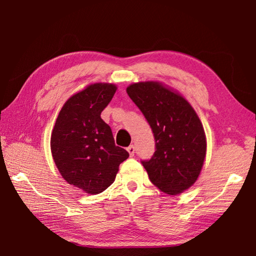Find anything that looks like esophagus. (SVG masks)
<instances>
[{
  "instance_id": "obj_1",
  "label": "esophagus",
  "mask_w": 256,
  "mask_h": 256,
  "mask_svg": "<svg viewBox=\"0 0 256 256\" xmlns=\"http://www.w3.org/2000/svg\"><path fill=\"white\" fill-rule=\"evenodd\" d=\"M128 152L130 153V156H133L134 153H136V148H134L133 146H130L128 148Z\"/></svg>"
}]
</instances>
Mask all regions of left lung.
Wrapping results in <instances>:
<instances>
[{"instance_id": "8db88e82", "label": "left lung", "mask_w": 256, "mask_h": 256, "mask_svg": "<svg viewBox=\"0 0 256 256\" xmlns=\"http://www.w3.org/2000/svg\"><path fill=\"white\" fill-rule=\"evenodd\" d=\"M128 95L152 128L156 151L142 160L151 182L178 194L196 182L206 156V136L198 115L178 92L158 82L132 84Z\"/></svg>"}]
</instances>
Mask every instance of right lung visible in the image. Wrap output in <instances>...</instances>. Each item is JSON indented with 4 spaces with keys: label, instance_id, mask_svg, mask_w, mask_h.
Masks as SVG:
<instances>
[{
    "label": "right lung",
    "instance_id": "1",
    "mask_svg": "<svg viewBox=\"0 0 256 256\" xmlns=\"http://www.w3.org/2000/svg\"><path fill=\"white\" fill-rule=\"evenodd\" d=\"M115 92L113 84L97 82L72 95L51 133V153L60 174L87 194L108 188L128 158L126 150L115 146L112 130L100 118Z\"/></svg>",
    "mask_w": 256,
    "mask_h": 256
}]
</instances>
